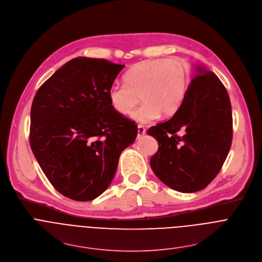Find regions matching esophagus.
I'll use <instances>...</instances> for the list:
<instances>
[{
  "label": "esophagus",
  "instance_id": "esophagus-1",
  "mask_svg": "<svg viewBox=\"0 0 262 262\" xmlns=\"http://www.w3.org/2000/svg\"><path fill=\"white\" fill-rule=\"evenodd\" d=\"M146 134V129L144 128V126H142V125H139L138 126V139H140V138H142L144 135Z\"/></svg>",
  "mask_w": 262,
  "mask_h": 262
}]
</instances>
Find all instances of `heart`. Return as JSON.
Listing matches in <instances>:
<instances>
[{
  "label": "heart",
  "instance_id": "b5f03b06",
  "mask_svg": "<svg viewBox=\"0 0 262 262\" xmlns=\"http://www.w3.org/2000/svg\"><path fill=\"white\" fill-rule=\"evenodd\" d=\"M190 70L179 57L147 59L135 64L124 75V84H114L108 92L111 107L120 115H128L144 102L132 118L147 123L160 114L168 116L182 105L189 86Z\"/></svg>",
  "mask_w": 262,
  "mask_h": 262
}]
</instances>
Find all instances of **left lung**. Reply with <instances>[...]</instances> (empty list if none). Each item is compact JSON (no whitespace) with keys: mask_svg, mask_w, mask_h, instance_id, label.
<instances>
[{"mask_svg":"<svg viewBox=\"0 0 262 262\" xmlns=\"http://www.w3.org/2000/svg\"><path fill=\"white\" fill-rule=\"evenodd\" d=\"M147 134L158 142L150 165L161 182L180 192L204 189L218 175L231 146L232 114L225 86L198 66L180 108Z\"/></svg>","mask_w":262,"mask_h":262,"instance_id":"obj_1","label":"left lung"}]
</instances>
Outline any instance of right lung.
Returning <instances> with one entry per match:
<instances>
[{
    "label": "right lung",
    "mask_w": 262,
    "mask_h": 262,
    "mask_svg": "<svg viewBox=\"0 0 262 262\" xmlns=\"http://www.w3.org/2000/svg\"><path fill=\"white\" fill-rule=\"evenodd\" d=\"M123 68L107 59L73 58L34 98L32 151L52 186L71 200L100 196L114 178L121 152L137 138L135 122L113 110L108 99Z\"/></svg>",
    "instance_id": "obj_1"
}]
</instances>
